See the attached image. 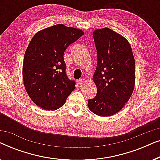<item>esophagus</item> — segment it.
<instances>
[{"label":"esophagus","instance_id":"34e87169","mask_svg":"<svg viewBox=\"0 0 160 160\" xmlns=\"http://www.w3.org/2000/svg\"><path fill=\"white\" fill-rule=\"evenodd\" d=\"M85 83V81L84 78H80L79 80H78V84H79L80 86H82L83 84H84Z\"/></svg>","mask_w":160,"mask_h":160}]
</instances>
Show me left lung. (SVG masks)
Masks as SVG:
<instances>
[{
	"instance_id": "left-lung-1",
	"label": "left lung",
	"mask_w": 160,
	"mask_h": 160,
	"mask_svg": "<svg viewBox=\"0 0 160 160\" xmlns=\"http://www.w3.org/2000/svg\"><path fill=\"white\" fill-rule=\"evenodd\" d=\"M98 65L93 75L97 95L88 100L92 112L109 117L122 110L132 95L135 82V63L128 40L110 28L93 32Z\"/></svg>"
}]
</instances>
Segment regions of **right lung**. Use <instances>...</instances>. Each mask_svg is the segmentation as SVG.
I'll return each mask as SVG.
<instances>
[{"instance_id":"1","label":"right lung","mask_w":160,"mask_h":160,"mask_svg":"<svg viewBox=\"0 0 160 160\" xmlns=\"http://www.w3.org/2000/svg\"><path fill=\"white\" fill-rule=\"evenodd\" d=\"M84 32L62 24L38 31L25 51L22 76L32 102L45 110H56L65 104L76 88L66 75L64 52Z\"/></svg>"}]
</instances>
